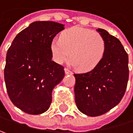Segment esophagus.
Returning <instances> with one entry per match:
<instances>
[{
    "label": "esophagus",
    "mask_w": 133,
    "mask_h": 133,
    "mask_svg": "<svg viewBox=\"0 0 133 133\" xmlns=\"http://www.w3.org/2000/svg\"><path fill=\"white\" fill-rule=\"evenodd\" d=\"M65 74L66 75H69V74H72V72H71V71H70L68 68H65Z\"/></svg>",
    "instance_id": "obj_1"
}]
</instances>
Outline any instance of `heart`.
Instances as JSON below:
<instances>
[{"instance_id":"heart-1","label":"heart","mask_w":133,"mask_h":133,"mask_svg":"<svg viewBox=\"0 0 133 133\" xmlns=\"http://www.w3.org/2000/svg\"><path fill=\"white\" fill-rule=\"evenodd\" d=\"M54 60L62 64L69 58L75 68L81 72L94 70L105 54L106 41L102 35L91 30L75 26L62 32L60 39L51 43Z\"/></svg>"}]
</instances>
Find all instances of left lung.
<instances>
[{
	"label": "left lung",
	"instance_id": "1",
	"mask_svg": "<svg viewBox=\"0 0 133 133\" xmlns=\"http://www.w3.org/2000/svg\"><path fill=\"white\" fill-rule=\"evenodd\" d=\"M97 30L106 41L102 61L91 71L74 74L77 107L89 116L104 114L116 107L124 96L129 80L128 54L120 41L105 30Z\"/></svg>",
	"mask_w": 133,
	"mask_h": 133
}]
</instances>
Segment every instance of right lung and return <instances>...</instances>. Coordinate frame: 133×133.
<instances>
[{
  "label": "right lung",
  "instance_id": "obj_1",
  "mask_svg": "<svg viewBox=\"0 0 133 133\" xmlns=\"http://www.w3.org/2000/svg\"><path fill=\"white\" fill-rule=\"evenodd\" d=\"M64 25L36 21L19 32L7 50L4 81L12 103L28 114H41L52 103V92L65 76L53 61L51 43Z\"/></svg>",
  "mask_w": 133,
  "mask_h": 133
}]
</instances>
